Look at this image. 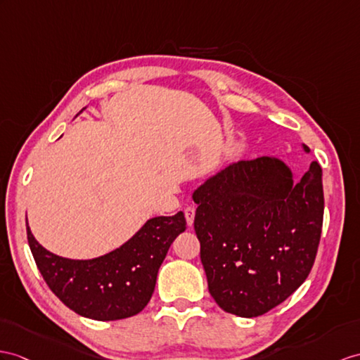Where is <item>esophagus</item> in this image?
<instances>
[{
  "label": "esophagus",
  "instance_id": "obj_1",
  "mask_svg": "<svg viewBox=\"0 0 360 360\" xmlns=\"http://www.w3.org/2000/svg\"><path fill=\"white\" fill-rule=\"evenodd\" d=\"M185 217H186L188 226H192V223H194V217H195V207L194 206H188L185 209Z\"/></svg>",
  "mask_w": 360,
  "mask_h": 360
}]
</instances>
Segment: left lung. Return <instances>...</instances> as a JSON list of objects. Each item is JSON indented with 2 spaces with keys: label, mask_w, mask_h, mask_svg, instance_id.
Wrapping results in <instances>:
<instances>
[{
  "label": "left lung",
  "mask_w": 360,
  "mask_h": 360,
  "mask_svg": "<svg viewBox=\"0 0 360 360\" xmlns=\"http://www.w3.org/2000/svg\"><path fill=\"white\" fill-rule=\"evenodd\" d=\"M192 198L198 205L194 229L209 293L224 311L259 316L309 276L323 220L318 162L293 185L283 162L240 160L209 179Z\"/></svg>",
  "instance_id": "left-lung-1"
}]
</instances>
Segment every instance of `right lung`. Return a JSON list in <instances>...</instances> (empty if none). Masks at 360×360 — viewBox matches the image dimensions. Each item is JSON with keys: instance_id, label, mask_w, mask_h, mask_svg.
Returning <instances> with one entry per match:
<instances>
[{"instance_id": "1", "label": "right lung", "mask_w": 360, "mask_h": 360, "mask_svg": "<svg viewBox=\"0 0 360 360\" xmlns=\"http://www.w3.org/2000/svg\"><path fill=\"white\" fill-rule=\"evenodd\" d=\"M25 226L32 255L50 290L81 316L117 321L134 316L150 302L157 271L172 241L186 231V218L183 212L151 218L122 248L86 261L44 249Z\"/></svg>"}]
</instances>
